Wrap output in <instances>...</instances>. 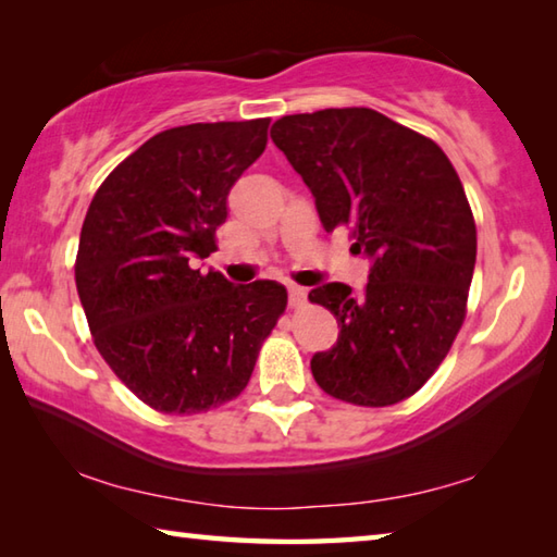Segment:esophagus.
<instances>
[{"instance_id": "1", "label": "esophagus", "mask_w": 557, "mask_h": 557, "mask_svg": "<svg viewBox=\"0 0 557 557\" xmlns=\"http://www.w3.org/2000/svg\"><path fill=\"white\" fill-rule=\"evenodd\" d=\"M306 294H309V292H306L304 287L292 285V287H289V304H292V306H301V304L306 301Z\"/></svg>"}]
</instances>
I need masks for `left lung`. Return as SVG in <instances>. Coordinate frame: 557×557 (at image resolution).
Wrapping results in <instances>:
<instances>
[{
  "label": "left lung",
  "mask_w": 557,
  "mask_h": 557,
  "mask_svg": "<svg viewBox=\"0 0 557 557\" xmlns=\"http://www.w3.org/2000/svg\"><path fill=\"white\" fill-rule=\"evenodd\" d=\"M270 138L315 198L325 232L351 230L371 260L361 294L309 292L337 318V345L311 359L327 395L387 407L413 395L465 323L476 224L459 176L431 138L369 108L282 116Z\"/></svg>",
  "instance_id": "8db88e82"
}]
</instances>
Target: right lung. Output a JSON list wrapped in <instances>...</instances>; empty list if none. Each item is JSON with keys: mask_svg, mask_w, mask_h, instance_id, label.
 <instances>
[{"mask_svg": "<svg viewBox=\"0 0 557 557\" xmlns=\"http://www.w3.org/2000/svg\"><path fill=\"white\" fill-rule=\"evenodd\" d=\"M270 120L188 124L132 152L86 212L76 289L102 359L164 413H198L234 399L258 349L285 313L287 289L232 285L200 272L227 196L268 144Z\"/></svg>", "mask_w": 557, "mask_h": 557, "instance_id": "obj_1", "label": "right lung"}]
</instances>
